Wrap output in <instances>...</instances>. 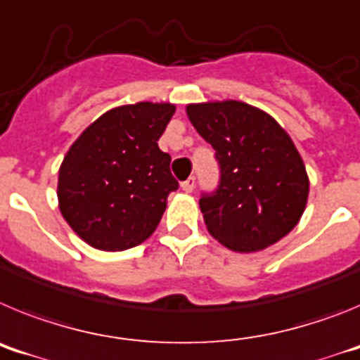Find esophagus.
Instances as JSON below:
<instances>
[{
    "mask_svg": "<svg viewBox=\"0 0 360 360\" xmlns=\"http://www.w3.org/2000/svg\"><path fill=\"white\" fill-rule=\"evenodd\" d=\"M193 189H195V176H189L186 182H182V191H186V193H193Z\"/></svg>",
    "mask_w": 360,
    "mask_h": 360,
    "instance_id": "esophagus-1",
    "label": "esophagus"
}]
</instances>
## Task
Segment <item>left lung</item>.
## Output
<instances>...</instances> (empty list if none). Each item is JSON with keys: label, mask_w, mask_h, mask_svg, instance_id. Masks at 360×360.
<instances>
[{"label": "left lung", "mask_w": 360, "mask_h": 360, "mask_svg": "<svg viewBox=\"0 0 360 360\" xmlns=\"http://www.w3.org/2000/svg\"><path fill=\"white\" fill-rule=\"evenodd\" d=\"M196 131L214 148L219 186L200 198L214 240L234 252H257L285 238L308 202L307 167L274 117L240 101L187 104Z\"/></svg>", "instance_id": "1"}]
</instances>
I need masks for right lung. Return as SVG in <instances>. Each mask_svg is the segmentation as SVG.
Wrapping results in <instances>:
<instances>
[{"instance_id":"right-lung-1","label":"right lung","mask_w":360,"mask_h":360,"mask_svg":"<svg viewBox=\"0 0 360 360\" xmlns=\"http://www.w3.org/2000/svg\"><path fill=\"white\" fill-rule=\"evenodd\" d=\"M171 103L113 108L70 146L59 167V211L82 241L119 252L151 236L178 182L158 139L174 115Z\"/></svg>"}]
</instances>
